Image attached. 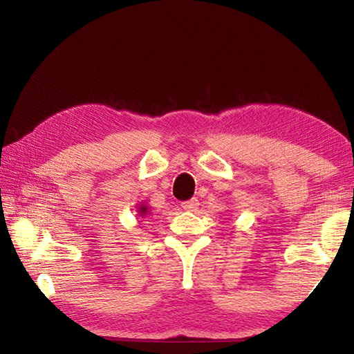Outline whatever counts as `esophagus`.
<instances>
[{"label":"esophagus","mask_w":354,"mask_h":354,"mask_svg":"<svg viewBox=\"0 0 354 354\" xmlns=\"http://www.w3.org/2000/svg\"><path fill=\"white\" fill-rule=\"evenodd\" d=\"M198 205H200V203H198V200H196V198H192V200H187V201H184L183 203V209H184V211H195V209L196 207H198Z\"/></svg>","instance_id":"obj_1"}]
</instances>
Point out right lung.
<instances>
[{"label": "right lung", "mask_w": 354, "mask_h": 354, "mask_svg": "<svg viewBox=\"0 0 354 354\" xmlns=\"http://www.w3.org/2000/svg\"><path fill=\"white\" fill-rule=\"evenodd\" d=\"M139 215H140V217H147V215H148V207L145 205L139 206Z\"/></svg>", "instance_id": "1"}]
</instances>
